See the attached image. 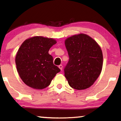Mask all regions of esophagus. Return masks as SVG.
Returning a JSON list of instances; mask_svg holds the SVG:
<instances>
[{"instance_id": "esophagus-1", "label": "esophagus", "mask_w": 121, "mask_h": 121, "mask_svg": "<svg viewBox=\"0 0 121 121\" xmlns=\"http://www.w3.org/2000/svg\"><path fill=\"white\" fill-rule=\"evenodd\" d=\"M58 67H59V68L61 70H62V69H63V65H62V64H60V65H59L58 66Z\"/></svg>"}]
</instances>
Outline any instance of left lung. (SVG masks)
Instances as JSON below:
<instances>
[{"mask_svg":"<svg viewBox=\"0 0 121 121\" xmlns=\"http://www.w3.org/2000/svg\"><path fill=\"white\" fill-rule=\"evenodd\" d=\"M65 45L69 59L64 72L69 85L77 90L87 89L101 72V49L94 39L84 34L68 38Z\"/></svg>","mask_w":121,"mask_h":121,"instance_id":"obj_1","label":"left lung"}]
</instances>
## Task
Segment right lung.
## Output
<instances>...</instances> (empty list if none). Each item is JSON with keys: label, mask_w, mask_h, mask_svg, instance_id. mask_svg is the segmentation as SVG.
Listing matches in <instances>:
<instances>
[{"label": "right lung", "mask_w": 121, "mask_h": 121, "mask_svg": "<svg viewBox=\"0 0 121 121\" xmlns=\"http://www.w3.org/2000/svg\"><path fill=\"white\" fill-rule=\"evenodd\" d=\"M57 42L55 39L35 36L22 43L15 57L18 73L26 85L35 89H43L60 70L54 65L49 49Z\"/></svg>", "instance_id": "add662e5"}]
</instances>
